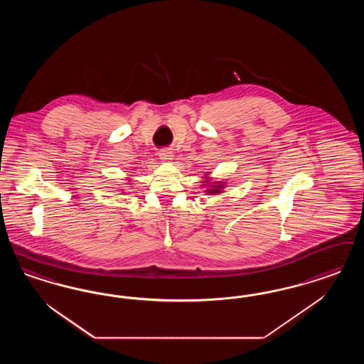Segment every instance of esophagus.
Segmentation results:
<instances>
[{
    "mask_svg": "<svg viewBox=\"0 0 364 364\" xmlns=\"http://www.w3.org/2000/svg\"><path fill=\"white\" fill-rule=\"evenodd\" d=\"M159 154H160L161 160H172V151L168 147H162L159 151Z\"/></svg>",
    "mask_w": 364,
    "mask_h": 364,
    "instance_id": "esophagus-1",
    "label": "esophagus"
}]
</instances>
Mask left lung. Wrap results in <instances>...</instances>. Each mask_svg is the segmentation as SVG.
<instances>
[{
  "mask_svg": "<svg viewBox=\"0 0 364 364\" xmlns=\"http://www.w3.org/2000/svg\"><path fill=\"white\" fill-rule=\"evenodd\" d=\"M217 187H218V186H217ZM214 191H219V189H214Z\"/></svg>",
  "mask_w": 364,
  "mask_h": 364,
  "instance_id": "1",
  "label": "left lung"
}]
</instances>
